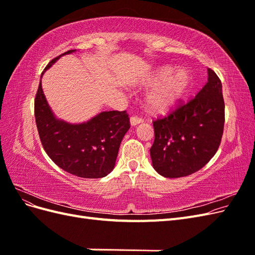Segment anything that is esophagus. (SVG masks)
Instances as JSON below:
<instances>
[{"instance_id": "34e87169", "label": "esophagus", "mask_w": 255, "mask_h": 255, "mask_svg": "<svg viewBox=\"0 0 255 255\" xmlns=\"http://www.w3.org/2000/svg\"><path fill=\"white\" fill-rule=\"evenodd\" d=\"M142 121H143V119L140 118V117H138V116H132V117H130V125H132V126L139 125V123L142 122Z\"/></svg>"}]
</instances>
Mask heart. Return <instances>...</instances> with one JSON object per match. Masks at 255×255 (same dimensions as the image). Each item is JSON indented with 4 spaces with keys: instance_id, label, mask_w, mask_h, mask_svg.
<instances>
[{
    "instance_id": "obj_1",
    "label": "heart",
    "mask_w": 255,
    "mask_h": 255,
    "mask_svg": "<svg viewBox=\"0 0 255 255\" xmlns=\"http://www.w3.org/2000/svg\"><path fill=\"white\" fill-rule=\"evenodd\" d=\"M146 86L154 87L146 96V105L153 112H166L184 96L190 84V74L184 68L158 69L149 76Z\"/></svg>"
}]
</instances>
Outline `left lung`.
Instances as JSON below:
<instances>
[{
  "instance_id": "obj_1",
  "label": "left lung",
  "mask_w": 255,
  "mask_h": 255,
  "mask_svg": "<svg viewBox=\"0 0 255 255\" xmlns=\"http://www.w3.org/2000/svg\"><path fill=\"white\" fill-rule=\"evenodd\" d=\"M208 79L197 96L181 100L166 116L153 120L152 164L165 177L186 176L203 168L217 152L225 127L221 81L208 68Z\"/></svg>"
}]
</instances>
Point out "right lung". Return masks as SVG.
<instances>
[{"instance_id": "1", "label": "right lung", "mask_w": 255, "mask_h": 255, "mask_svg": "<svg viewBox=\"0 0 255 255\" xmlns=\"http://www.w3.org/2000/svg\"><path fill=\"white\" fill-rule=\"evenodd\" d=\"M72 52L74 50L61 55ZM61 55L52 59L44 71ZM34 110L41 144L59 168L84 179L103 177L113 170L122 138L130 127L127 111L103 112L86 123L69 125L53 116L43 95L41 81Z\"/></svg>"}]
</instances>
